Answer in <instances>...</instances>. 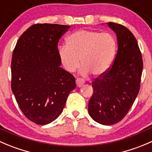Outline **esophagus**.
Listing matches in <instances>:
<instances>
[{
  "label": "esophagus",
  "mask_w": 152,
  "mask_h": 152,
  "mask_svg": "<svg viewBox=\"0 0 152 152\" xmlns=\"http://www.w3.org/2000/svg\"><path fill=\"white\" fill-rule=\"evenodd\" d=\"M76 85H77L78 87H81L84 85L85 81H84V79H81V78H77V79H76Z\"/></svg>",
  "instance_id": "1"
}]
</instances>
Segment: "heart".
Masks as SVG:
<instances>
[{
	"mask_svg": "<svg viewBox=\"0 0 152 152\" xmlns=\"http://www.w3.org/2000/svg\"><path fill=\"white\" fill-rule=\"evenodd\" d=\"M117 52V41L112 34L88 29L73 32L67 44L58 47V53L61 65L67 72L73 73L83 64L82 75L92 73L101 76L113 64Z\"/></svg>",
	"mask_w": 152,
	"mask_h": 152,
	"instance_id": "1",
	"label": "heart"
}]
</instances>
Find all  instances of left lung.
<instances>
[{"label":"left lung","mask_w":152,"mask_h":152,"mask_svg":"<svg viewBox=\"0 0 152 152\" xmlns=\"http://www.w3.org/2000/svg\"><path fill=\"white\" fill-rule=\"evenodd\" d=\"M117 38V53L111 67L93 82L88 112L100 124L113 125L129 111L140 88L142 58L136 38L128 28L109 22Z\"/></svg>","instance_id":"obj_1"}]
</instances>
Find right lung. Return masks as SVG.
Returning a JSON list of instances; mask_svg holds the SVG:
<instances>
[{
	"label": "right lung",
	"instance_id": "obj_1",
	"mask_svg": "<svg viewBox=\"0 0 152 152\" xmlns=\"http://www.w3.org/2000/svg\"><path fill=\"white\" fill-rule=\"evenodd\" d=\"M70 26L35 23L18 40L11 62V88L25 117L39 125L62 112L75 77L60 67L58 43Z\"/></svg>",
	"mask_w": 152,
	"mask_h": 152
}]
</instances>
